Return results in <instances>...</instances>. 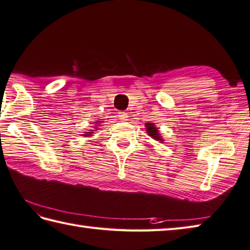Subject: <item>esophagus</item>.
<instances>
[{
  "label": "esophagus",
  "mask_w": 250,
  "mask_h": 250,
  "mask_svg": "<svg viewBox=\"0 0 250 250\" xmlns=\"http://www.w3.org/2000/svg\"><path fill=\"white\" fill-rule=\"evenodd\" d=\"M118 118L121 121H126V120H128V114H126L125 111H121L118 114Z\"/></svg>",
  "instance_id": "34e87169"
}]
</instances>
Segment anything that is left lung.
Listing matches in <instances>:
<instances>
[{
  "instance_id": "8db88e82",
  "label": "left lung",
  "mask_w": 250,
  "mask_h": 250,
  "mask_svg": "<svg viewBox=\"0 0 250 250\" xmlns=\"http://www.w3.org/2000/svg\"><path fill=\"white\" fill-rule=\"evenodd\" d=\"M145 126H146V132H147L151 139L159 141L160 143H164L163 136H161L160 132H159L157 126L155 125V124H153V122H147V124H145Z\"/></svg>"
}]
</instances>
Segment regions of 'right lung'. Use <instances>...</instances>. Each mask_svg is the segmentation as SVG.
Here are the masks:
<instances>
[{"label": "right lung", "instance_id": "1", "mask_svg": "<svg viewBox=\"0 0 250 250\" xmlns=\"http://www.w3.org/2000/svg\"><path fill=\"white\" fill-rule=\"evenodd\" d=\"M101 122L102 121H100V120H96V122H95V126H94V129L96 130L97 129V125H99V124H101ZM95 130H91V131H89V132H84V134H82L83 136H84V138H89V136H92L93 134H94V133H93V132H94Z\"/></svg>", "mask_w": 250, "mask_h": 250}]
</instances>
